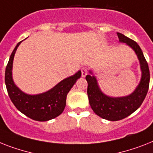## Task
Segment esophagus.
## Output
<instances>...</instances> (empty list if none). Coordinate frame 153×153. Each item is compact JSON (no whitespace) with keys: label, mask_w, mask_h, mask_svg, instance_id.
Wrapping results in <instances>:
<instances>
[{"label":"esophagus","mask_w":153,"mask_h":153,"mask_svg":"<svg viewBox=\"0 0 153 153\" xmlns=\"http://www.w3.org/2000/svg\"><path fill=\"white\" fill-rule=\"evenodd\" d=\"M88 69L87 68H82L81 69V75L83 77H85L86 76L88 75Z\"/></svg>","instance_id":"esophagus-1"}]
</instances>
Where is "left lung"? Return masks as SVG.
Masks as SVG:
<instances>
[{"label":"left lung","mask_w":153,"mask_h":153,"mask_svg":"<svg viewBox=\"0 0 153 153\" xmlns=\"http://www.w3.org/2000/svg\"><path fill=\"white\" fill-rule=\"evenodd\" d=\"M120 41L126 43L135 51L139 59L142 79L141 82L131 94L121 98H111L106 96L98 88L96 78L94 76L87 75L88 95L89 103L94 113L103 119L111 121H117L124 119L136 111L141 106L147 94L149 87V69L142 49L134 40L128 38L120 33H117ZM91 74V72L90 71Z\"/></svg>","instance_id":"left-lung-1"}]
</instances>
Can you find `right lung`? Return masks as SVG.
Here are the masks:
<instances>
[{
	"label": "right lung",
	"mask_w": 153,
	"mask_h": 153,
	"mask_svg": "<svg viewBox=\"0 0 153 153\" xmlns=\"http://www.w3.org/2000/svg\"><path fill=\"white\" fill-rule=\"evenodd\" d=\"M21 42L18 43L16 46L6 66L5 84L7 94L18 110L30 119L36 121H48L54 119L64 110L67 94L76 81L81 76V72L78 71L74 76L63 79L45 93L36 95L25 94L15 85L11 76L14 55Z\"/></svg>",
	"instance_id": "obj_1"
}]
</instances>
